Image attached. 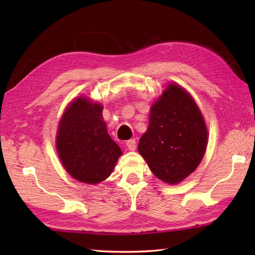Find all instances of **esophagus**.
I'll list each match as a JSON object with an SVG mask.
<instances>
[{"label": "esophagus", "mask_w": 255, "mask_h": 255, "mask_svg": "<svg viewBox=\"0 0 255 255\" xmlns=\"http://www.w3.org/2000/svg\"><path fill=\"white\" fill-rule=\"evenodd\" d=\"M127 146L128 149L130 151H134L136 149V141L135 139H129L127 141Z\"/></svg>", "instance_id": "1"}]
</instances>
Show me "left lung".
Here are the masks:
<instances>
[{
  "label": "left lung",
  "instance_id": "8db88e82",
  "mask_svg": "<svg viewBox=\"0 0 255 255\" xmlns=\"http://www.w3.org/2000/svg\"><path fill=\"white\" fill-rule=\"evenodd\" d=\"M149 119L138 152L159 180L180 183L196 170L205 153L203 116L188 92L170 83L152 105Z\"/></svg>",
  "mask_w": 255,
  "mask_h": 255
}]
</instances>
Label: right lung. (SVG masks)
Segmentation results:
<instances>
[{
  "instance_id": "obj_1",
  "label": "right lung",
  "mask_w": 255,
  "mask_h": 255,
  "mask_svg": "<svg viewBox=\"0 0 255 255\" xmlns=\"http://www.w3.org/2000/svg\"><path fill=\"white\" fill-rule=\"evenodd\" d=\"M103 106L79 97L58 123L56 149L66 171L82 183L96 185L111 175L122 154L107 133Z\"/></svg>"
}]
</instances>
